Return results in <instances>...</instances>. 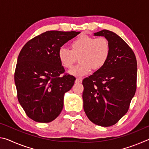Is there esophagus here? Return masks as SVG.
Masks as SVG:
<instances>
[{
    "label": "esophagus",
    "instance_id": "esophagus-1",
    "mask_svg": "<svg viewBox=\"0 0 149 149\" xmlns=\"http://www.w3.org/2000/svg\"><path fill=\"white\" fill-rule=\"evenodd\" d=\"M81 82H82L81 78H76V79H75V83H81Z\"/></svg>",
    "mask_w": 149,
    "mask_h": 149
}]
</instances>
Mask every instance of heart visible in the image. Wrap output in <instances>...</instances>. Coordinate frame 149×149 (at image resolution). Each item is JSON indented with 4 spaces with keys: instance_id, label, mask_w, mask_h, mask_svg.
Masks as SVG:
<instances>
[{
    "instance_id": "heart-1",
    "label": "heart",
    "mask_w": 149,
    "mask_h": 149,
    "mask_svg": "<svg viewBox=\"0 0 149 149\" xmlns=\"http://www.w3.org/2000/svg\"><path fill=\"white\" fill-rule=\"evenodd\" d=\"M72 50L65 47L60 48L58 58L65 68H70L77 61L79 63L69 70V74L83 77L91 70H98L104 66L110 54V45L104 37L95 38L87 35H80L71 43Z\"/></svg>"
}]
</instances>
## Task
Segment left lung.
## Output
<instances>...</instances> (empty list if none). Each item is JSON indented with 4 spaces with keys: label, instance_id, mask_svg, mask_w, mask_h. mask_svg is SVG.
I'll use <instances>...</instances> for the list:
<instances>
[{
    "label": "left lung",
    "instance_id": "8db88e82",
    "mask_svg": "<svg viewBox=\"0 0 149 149\" xmlns=\"http://www.w3.org/2000/svg\"><path fill=\"white\" fill-rule=\"evenodd\" d=\"M110 54L102 68L83 80L84 109L96 125L109 127L127 113L137 88V60L132 49L115 33L103 29Z\"/></svg>",
    "mask_w": 149,
    "mask_h": 149
}]
</instances>
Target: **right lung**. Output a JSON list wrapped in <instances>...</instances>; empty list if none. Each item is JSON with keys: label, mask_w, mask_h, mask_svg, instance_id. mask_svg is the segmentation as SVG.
Listing matches in <instances>:
<instances>
[{"label": "right lung", "mask_w": 149, "mask_h": 149, "mask_svg": "<svg viewBox=\"0 0 149 149\" xmlns=\"http://www.w3.org/2000/svg\"><path fill=\"white\" fill-rule=\"evenodd\" d=\"M79 31H48L24 45L17 60L14 74L17 99L27 116L49 123L58 116L64 96L72 89L75 78L60 74L65 70L58 50Z\"/></svg>", "instance_id": "right-lung-1"}]
</instances>
